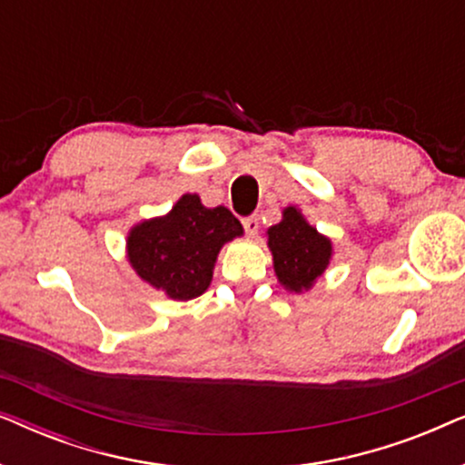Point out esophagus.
Instances as JSON below:
<instances>
[{"mask_svg": "<svg viewBox=\"0 0 465 465\" xmlns=\"http://www.w3.org/2000/svg\"><path fill=\"white\" fill-rule=\"evenodd\" d=\"M241 224H243L245 232L250 234V237H256L258 228H260V218H258V215H247V218L241 220Z\"/></svg>", "mask_w": 465, "mask_h": 465, "instance_id": "esophagus-1", "label": "esophagus"}]
</instances>
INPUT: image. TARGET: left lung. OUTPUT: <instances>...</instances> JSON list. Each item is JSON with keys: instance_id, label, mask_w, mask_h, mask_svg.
<instances>
[{"instance_id": "obj_1", "label": "left lung", "mask_w": 465, "mask_h": 465, "mask_svg": "<svg viewBox=\"0 0 465 465\" xmlns=\"http://www.w3.org/2000/svg\"><path fill=\"white\" fill-rule=\"evenodd\" d=\"M269 247L279 282L294 292L311 288L332 256L330 241L309 226L296 207L285 209L283 220L269 228Z\"/></svg>"}]
</instances>
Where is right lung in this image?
I'll use <instances>...</instances> for the list:
<instances>
[{"label": "right lung", "instance_id": "right-lung-1", "mask_svg": "<svg viewBox=\"0 0 465 465\" xmlns=\"http://www.w3.org/2000/svg\"><path fill=\"white\" fill-rule=\"evenodd\" d=\"M243 234L226 207L207 209L196 194H183L169 215L143 222L129 237V260L137 275L177 301L207 290L220 247Z\"/></svg>", "mask_w": 465, "mask_h": 465}]
</instances>
